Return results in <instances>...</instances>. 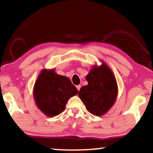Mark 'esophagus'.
<instances>
[{
	"label": "esophagus",
	"instance_id": "esophagus-1",
	"mask_svg": "<svg viewBox=\"0 0 153 153\" xmlns=\"http://www.w3.org/2000/svg\"><path fill=\"white\" fill-rule=\"evenodd\" d=\"M76 88H77V90H78L79 91H80V88H81V85H76Z\"/></svg>",
	"mask_w": 153,
	"mask_h": 153
}]
</instances>
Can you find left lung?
Returning <instances> with one entry per match:
<instances>
[{"mask_svg":"<svg viewBox=\"0 0 153 153\" xmlns=\"http://www.w3.org/2000/svg\"><path fill=\"white\" fill-rule=\"evenodd\" d=\"M85 79L88 85L81 87L79 97L94 116H102L114 106L118 96V85L114 73L106 62L94 65Z\"/></svg>","mask_w":153,"mask_h":153,"instance_id":"obj_1","label":"left lung"}]
</instances>
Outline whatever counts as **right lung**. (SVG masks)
<instances>
[{
    "label": "right lung",
    "instance_id": "right-lung-1",
    "mask_svg": "<svg viewBox=\"0 0 153 153\" xmlns=\"http://www.w3.org/2000/svg\"><path fill=\"white\" fill-rule=\"evenodd\" d=\"M78 92L70 79L58 74L54 69H43L33 88L37 108L51 118L61 114L70 98L77 95Z\"/></svg>",
    "mask_w": 153,
    "mask_h": 153
}]
</instances>
